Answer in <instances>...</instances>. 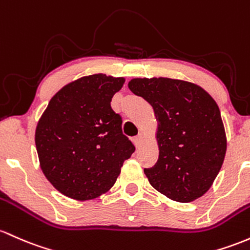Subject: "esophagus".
<instances>
[{
    "label": "esophagus",
    "mask_w": 250,
    "mask_h": 250,
    "mask_svg": "<svg viewBox=\"0 0 250 250\" xmlns=\"http://www.w3.org/2000/svg\"><path fill=\"white\" fill-rule=\"evenodd\" d=\"M142 139H144V136H142L141 134H139L138 136H135V138L133 139L134 145H135L136 147H139V146H140V144H141V142H142Z\"/></svg>",
    "instance_id": "1"
}]
</instances>
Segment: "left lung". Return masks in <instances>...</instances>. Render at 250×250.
<instances>
[{
	"instance_id": "8db88e82",
	"label": "left lung",
	"mask_w": 250,
	"mask_h": 250,
	"mask_svg": "<svg viewBox=\"0 0 250 250\" xmlns=\"http://www.w3.org/2000/svg\"><path fill=\"white\" fill-rule=\"evenodd\" d=\"M128 86L153 106L158 121V161L144 169L150 185L175 202L202 197L227 152L217 103L201 86L179 79L135 78Z\"/></svg>"
}]
</instances>
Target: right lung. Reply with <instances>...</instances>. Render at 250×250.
Segmentation results:
<instances>
[{
    "mask_svg": "<svg viewBox=\"0 0 250 250\" xmlns=\"http://www.w3.org/2000/svg\"><path fill=\"white\" fill-rule=\"evenodd\" d=\"M123 83L103 73L82 77L52 97L38 122L40 167L66 197L89 201L105 193L135 150L110 105Z\"/></svg>",
    "mask_w": 250,
    "mask_h": 250,
    "instance_id": "obj_1",
    "label": "right lung"
}]
</instances>
